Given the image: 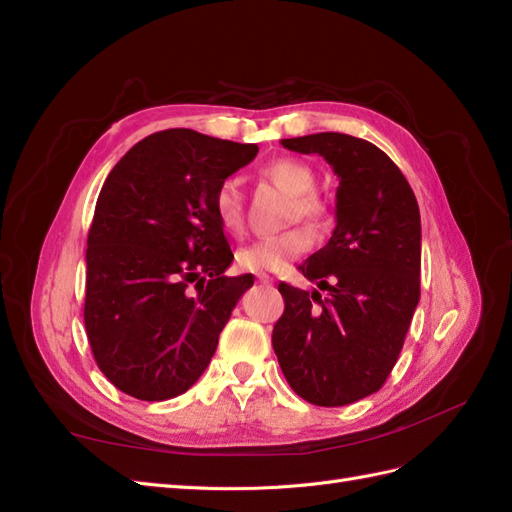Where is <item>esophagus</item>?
Here are the masks:
<instances>
[{
    "label": "esophagus",
    "instance_id": "1",
    "mask_svg": "<svg viewBox=\"0 0 512 512\" xmlns=\"http://www.w3.org/2000/svg\"><path fill=\"white\" fill-rule=\"evenodd\" d=\"M257 281H261V283H272V277L266 275V272H261V275H257Z\"/></svg>",
    "mask_w": 512,
    "mask_h": 512
}]
</instances>
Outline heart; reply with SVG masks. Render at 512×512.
Returning <instances> with one entry per match:
<instances>
[{
	"label": "heart",
	"instance_id": "obj_1",
	"mask_svg": "<svg viewBox=\"0 0 512 512\" xmlns=\"http://www.w3.org/2000/svg\"><path fill=\"white\" fill-rule=\"evenodd\" d=\"M261 176L266 181L275 183L277 187L294 196L290 218L292 220H307L318 224L327 216L325 200L314 192L316 176L314 170L305 161L283 157L277 161H270ZM213 213L220 222V227L227 233H240L244 229V202L240 189L233 181H224L213 196ZM312 246V233L307 229H292L279 235L259 237L253 244H248L237 251L235 259L237 266L248 272H266V270H279L288 261L301 257L310 251Z\"/></svg>",
	"mask_w": 512,
	"mask_h": 512
}]
</instances>
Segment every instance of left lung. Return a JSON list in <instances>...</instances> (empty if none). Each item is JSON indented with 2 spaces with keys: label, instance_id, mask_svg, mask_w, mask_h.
<instances>
[{
  "label": "left lung",
  "instance_id": "1",
  "mask_svg": "<svg viewBox=\"0 0 512 512\" xmlns=\"http://www.w3.org/2000/svg\"><path fill=\"white\" fill-rule=\"evenodd\" d=\"M281 146L320 154L340 185L334 233L299 266L327 296L279 283L285 310L272 349L296 395L347 406L384 386L419 305V205L406 176L371 141L316 133Z\"/></svg>",
  "mask_w": 512,
  "mask_h": 512
}]
</instances>
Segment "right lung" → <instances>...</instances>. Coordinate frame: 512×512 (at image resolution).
Listing matches in <instances>:
<instances>
[{
    "mask_svg": "<svg viewBox=\"0 0 512 512\" xmlns=\"http://www.w3.org/2000/svg\"><path fill=\"white\" fill-rule=\"evenodd\" d=\"M257 152L170 128L106 176L87 237L85 327L100 371L126 395L165 401L192 388L253 285L224 275L233 253L213 196Z\"/></svg>",
    "mask_w": 512,
    "mask_h": 512,
    "instance_id": "obj_1",
    "label": "right lung"
}]
</instances>
